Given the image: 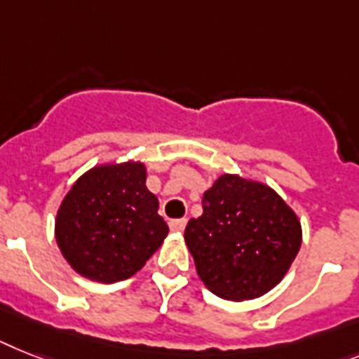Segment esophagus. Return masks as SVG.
<instances>
[{"label":"esophagus","instance_id":"esophagus-1","mask_svg":"<svg viewBox=\"0 0 359 359\" xmlns=\"http://www.w3.org/2000/svg\"><path fill=\"white\" fill-rule=\"evenodd\" d=\"M185 226H187L185 218H180V220L168 222V227H170V231H176V233H182V231L185 229Z\"/></svg>","mask_w":359,"mask_h":359}]
</instances>
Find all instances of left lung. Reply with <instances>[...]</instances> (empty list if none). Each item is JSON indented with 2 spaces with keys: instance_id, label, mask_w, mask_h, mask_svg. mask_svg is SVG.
I'll return each instance as SVG.
<instances>
[{
  "instance_id": "obj_1",
  "label": "left lung",
  "mask_w": 359,
  "mask_h": 359,
  "mask_svg": "<svg viewBox=\"0 0 359 359\" xmlns=\"http://www.w3.org/2000/svg\"><path fill=\"white\" fill-rule=\"evenodd\" d=\"M201 205L203 215L187 224L185 242L207 288L248 301L283 280L301 248V224L277 192L224 174Z\"/></svg>"
}]
</instances>
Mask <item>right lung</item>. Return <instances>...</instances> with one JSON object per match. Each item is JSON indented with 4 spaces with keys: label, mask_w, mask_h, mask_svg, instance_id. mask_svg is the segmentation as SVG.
Returning a JSON list of instances; mask_svg holds the SVG:
<instances>
[{
    "label": "right lung",
    "mask_w": 359,
    "mask_h": 359,
    "mask_svg": "<svg viewBox=\"0 0 359 359\" xmlns=\"http://www.w3.org/2000/svg\"><path fill=\"white\" fill-rule=\"evenodd\" d=\"M143 163L91 168L79 177L56 215L64 259L82 277L117 283L132 277L158 251L168 226L148 191Z\"/></svg>",
    "instance_id": "1"
}]
</instances>
